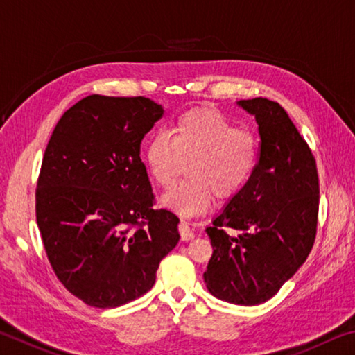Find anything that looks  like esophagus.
I'll use <instances>...</instances> for the list:
<instances>
[{
    "instance_id": "esophagus-1",
    "label": "esophagus",
    "mask_w": 355,
    "mask_h": 355,
    "mask_svg": "<svg viewBox=\"0 0 355 355\" xmlns=\"http://www.w3.org/2000/svg\"><path fill=\"white\" fill-rule=\"evenodd\" d=\"M178 230H180V236H182L183 241H189V239L194 238V232L191 230V227L188 225V222H184V220L180 222Z\"/></svg>"
}]
</instances>
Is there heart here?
<instances>
[{
	"label": "heart",
	"instance_id": "obj_1",
	"mask_svg": "<svg viewBox=\"0 0 355 355\" xmlns=\"http://www.w3.org/2000/svg\"><path fill=\"white\" fill-rule=\"evenodd\" d=\"M258 158L255 137L236 130L213 107H192L173 120L167 135L155 133L144 146L142 159L150 180L161 188L175 182L188 163V182L161 199L182 216L205 213L214 202L233 199L249 182Z\"/></svg>",
	"mask_w": 355,
	"mask_h": 355
}]
</instances>
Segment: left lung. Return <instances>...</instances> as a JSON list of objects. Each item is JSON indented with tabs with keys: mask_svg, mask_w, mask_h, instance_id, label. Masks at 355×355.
Wrapping results in <instances>:
<instances>
[{
	"mask_svg": "<svg viewBox=\"0 0 355 355\" xmlns=\"http://www.w3.org/2000/svg\"><path fill=\"white\" fill-rule=\"evenodd\" d=\"M236 105L255 117L260 158L241 192L205 228L213 255L203 280L214 297L250 307L275 296L307 260L320 183L313 155L284 107L268 98Z\"/></svg>",
	"mask_w": 355,
	"mask_h": 355,
	"instance_id": "obj_1",
	"label": "left lung"
}]
</instances>
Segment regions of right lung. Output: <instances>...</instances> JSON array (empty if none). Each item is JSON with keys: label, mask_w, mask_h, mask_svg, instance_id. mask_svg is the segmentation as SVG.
Instances as JSON below:
<instances>
[{"label": "right lung", "mask_w": 355, "mask_h": 355, "mask_svg": "<svg viewBox=\"0 0 355 355\" xmlns=\"http://www.w3.org/2000/svg\"><path fill=\"white\" fill-rule=\"evenodd\" d=\"M163 106L146 97L89 95L48 142L35 218L58 279L83 302L116 309L152 290L175 248V214L153 209L141 142Z\"/></svg>", "instance_id": "1"}]
</instances>
